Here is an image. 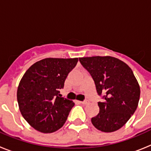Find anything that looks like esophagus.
<instances>
[{
	"mask_svg": "<svg viewBox=\"0 0 151 151\" xmlns=\"http://www.w3.org/2000/svg\"><path fill=\"white\" fill-rule=\"evenodd\" d=\"M80 104H84V105H86L88 104V101H80Z\"/></svg>",
	"mask_w": 151,
	"mask_h": 151,
	"instance_id": "esophagus-1",
	"label": "esophagus"
}]
</instances>
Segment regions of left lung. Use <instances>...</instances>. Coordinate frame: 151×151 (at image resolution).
Here are the masks:
<instances>
[{
	"label": "left lung",
	"mask_w": 151,
	"mask_h": 151,
	"mask_svg": "<svg viewBox=\"0 0 151 151\" xmlns=\"http://www.w3.org/2000/svg\"><path fill=\"white\" fill-rule=\"evenodd\" d=\"M79 61L94 80L99 113L91 118L94 127L104 132H113L122 128L135 112L140 98V86L127 64L115 57H81Z\"/></svg>",
	"instance_id": "8db88e82"
}]
</instances>
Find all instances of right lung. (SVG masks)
<instances>
[{
  "instance_id": "1",
  "label": "right lung",
  "mask_w": 151,
  "mask_h": 151,
  "mask_svg": "<svg viewBox=\"0 0 151 151\" xmlns=\"http://www.w3.org/2000/svg\"><path fill=\"white\" fill-rule=\"evenodd\" d=\"M78 58H45L36 62L23 75L17 89V101L23 118L38 132H54L66 122L75 105L61 97L68 74Z\"/></svg>"
}]
</instances>
